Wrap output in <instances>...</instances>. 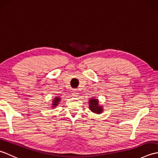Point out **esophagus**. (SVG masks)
<instances>
[{
  "instance_id": "1",
  "label": "esophagus",
  "mask_w": 158,
  "mask_h": 158,
  "mask_svg": "<svg viewBox=\"0 0 158 158\" xmlns=\"http://www.w3.org/2000/svg\"><path fill=\"white\" fill-rule=\"evenodd\" d=\"M72 94H73V96H76L77 94H78L79 92L77 91V89H73L72 91Z\"/></svg>"
}]
</instances>
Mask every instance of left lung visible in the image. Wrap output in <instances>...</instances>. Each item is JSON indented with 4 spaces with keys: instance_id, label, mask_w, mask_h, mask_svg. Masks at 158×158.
I'll return each mask as SVG.
<instances>
[{
    "instance_id": "obj_1",
    "label": "left lung",
    "mask_w": 158,
    "mask_h": 158,
    "mask_svg": "<svg viewBox=\"0 0 158 158\" xmlns=\"http://www.w3.org/2000/svg\"><path fill=\"white\" fill-rule=\"evenodd\" d=\"M89 109L95 113H100L102 111L101 106L98 105V101L96 99H92L89 101Z\"/></svg>"
}]
</instances>
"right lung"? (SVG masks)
Returning <instances> with one entry per match:
<instances>
[{"instance_id": "obj_1", "label": "right lung", "mask_w": 158, "mask_h": 158, "mask_svg": "<svg viewBox=\"0 0 158 158\" xmlns=\"http://www.w3.org/2000/svg\"><path fill=\"white\" fill-rule=\"evenodd\" d=\"M60 98H58V97H56V98H55V100H53V106L58 105V102L60 101Z\"/></svg>"}]
</instances>
